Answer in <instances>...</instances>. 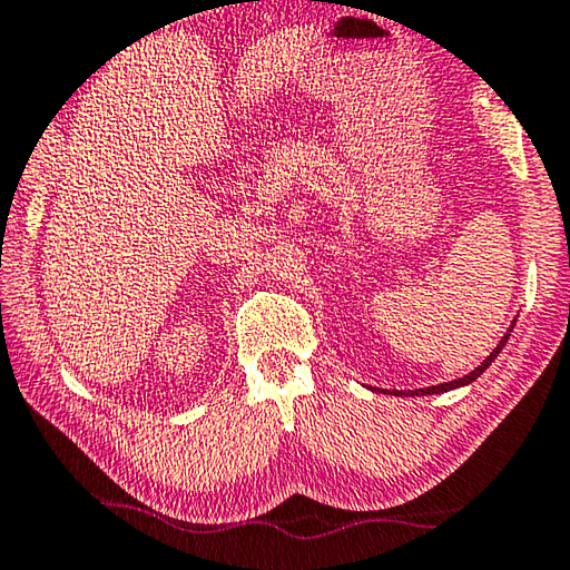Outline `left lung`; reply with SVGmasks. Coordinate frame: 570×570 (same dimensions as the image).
<instances>
[{"label": "left lung", "instance_id": "1", "mask_svg": "<svg viewBox=\"0 0 570 570\" xmlns=\"http://www.w3.org/2000/svg\"><path fill=\"white\" fill-rule=\"evenodd\" d=\"M517 322V320H514ZM514 322H512V327H514ZM512 327L507 330V335L499 340V345L494 347V351H491L487 358H483V363L481 366H475L469 376H463V379H455V381H448V384H438V386H428V389H410V392H392V394H396V396H428V394H443V392H453V389H461V386H469V384H473L475 379L481 376L483 371H487L491 363L497 361V355L502 353V347L507 345V340H509V333H512Z\"/></svg>", "mask_w": 570, "mask_h": 570}]
</instances>
